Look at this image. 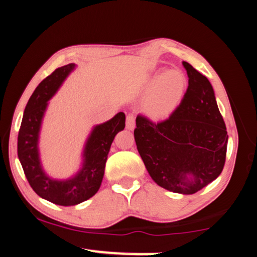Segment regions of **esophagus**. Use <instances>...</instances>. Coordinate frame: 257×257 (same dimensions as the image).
<instances>
[{
	"mask_svg": "<svg viewBox=\"0 0 257 257\" xmlns=\"http://www.w3.org/2000/svg\"><path fill=\"white\" fill-rule=\"evenodd\" d=\"M125 127L129 130H133L135 128V115L133 113H129L127 115V119H125Z\"/></svg>",
	"mask_w": 257,
	"mask_h": 257,
	"instance_id": "esophagus-1",
	"label": "esophagus"
}]
</instances>
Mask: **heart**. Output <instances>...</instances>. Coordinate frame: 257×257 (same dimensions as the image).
<instances>
[{
  "label": "heart",
  "mask_w": 257,
  "mask_h": 257,
  "mask_svg": "<svg viewBox=\"0 0 257 257\" xmlns=\"http://www.w3.org/2000/svg\"><path fill=\"white\" fill-rule=\"evenodd\" d=\"M187 87L186 76L180 70H168L152 86L145 101V110L151 116L161 119L176 110L184 97Z\"/></svg>",
  "instance_id": "1"
}]
</instances>
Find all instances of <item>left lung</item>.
Returning a JSON list of instances; mask_svg holds the SVG:
<instances>
[{
	"mask_svg": "<svg viewBox=\"0 0 257 257\" xmlns=\"http://www.w3.org/2000/svg\"><path fill=\"white\" fill-rule=\"evenodd\" d=\"M188 88L172 114L153 122L138 114L134 130L137 150L156 184L191 195L222 172L228 135L211 82L188 62Z\"/></svg>",
	"mask_w": 257,
	"mask_h": 257,
	"instance_id": "left-lung-1",
	"label": "left lung"
}]
</instances>
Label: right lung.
<instances>
[{"mask_svg": "<svg viewBox=\"0 0 257 257\" xmlns=\"http://www.w3.org/2000/svg\"><path fill=\"white\" fill-rule=\"evenodd\" d=\"M73 69V63L55 69L36 87L26 105L18 134V158L30 187L38 196L61 206L77 205L97 193L113 139L125 125L124 113L119 112L111 120L94 127L85 145L82 168L71 179L54 180L45 175L37 146L42 119L47 101Z\"/></svg>", "mask_w": 257, "mask_h": 257, "instance_id": "1", "label": "right lung"}]
</instances>
